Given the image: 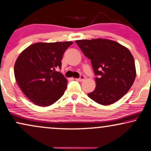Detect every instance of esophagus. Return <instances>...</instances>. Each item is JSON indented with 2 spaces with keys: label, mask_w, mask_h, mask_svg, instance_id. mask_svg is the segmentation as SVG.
Instances as JSON below:
<instances>
[{
  "label": "esophagus",
  "mask_w": 151,
  "mask_h": 151,
  "mask_svg": "<svg viewBox=\"0 0 151 151\" xmlns=\"http://www.w3.org/2000/svg\"><path fill=\"white\" fill-rule=\"evenodd\" d=\"M85 79V76H83V75H81L80 76V78H76V80H77V81H79V82H82V81H83Z\"/></svg>",
  "instance_id": "34e87169"
}]
</instances>
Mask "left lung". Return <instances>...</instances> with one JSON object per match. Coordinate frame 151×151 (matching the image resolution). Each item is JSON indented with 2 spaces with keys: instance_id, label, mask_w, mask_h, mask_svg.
<instances>
[{
  "instance_id": "obj_1",
  "label": "left lung",
  "mask_w": 151,
  "mask_h": 151,
  "mask_svg": "<svg viewBox=\"0 0 151 151\" xmlns=\"http://www.w3.org/2000/svg\"><path fill=\"white\" fill-rule=\"evenodd\" d=\"M76 43L91 60L96 76V87L88 96L103 105L121 99L136 77L134 60L130 50L118 42L104 39L77 40Z\"/></svg>"
}]
</instances>
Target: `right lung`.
Masks as SVG:
<instances>
[{
	"mask_svg": "<svg viewBox=\"0 0 151 151\" xmlns=\"http://www.w3.org/2000/svg\"><path fill=\"white\" fill-rule=\"evenodd\" d=\"M72 44L36 43L19 55L14 64L16 80L35 105L49 106L63 96L67 80L57 69H61L62 57Z\"/></svg>",
	"mask_w": 151,
	"mask_h": 151,
	"instance_id": "obj_1",
	"label": "right lung"
}]
</instances>
